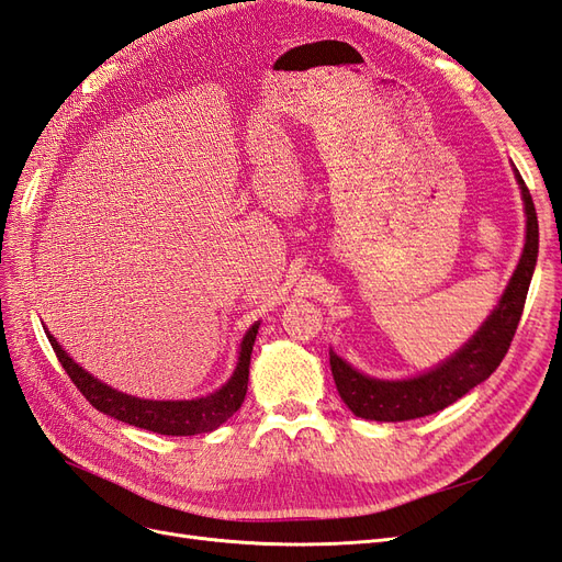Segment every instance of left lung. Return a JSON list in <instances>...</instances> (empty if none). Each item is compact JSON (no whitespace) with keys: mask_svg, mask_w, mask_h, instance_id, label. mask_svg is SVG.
<instances>
[{"mask_svg":"<svg viewBox=\"0 0 562 562\" xmlns=\"http://www.w3.org/2000/svg\"><path fill=\"white\" fill-rule=\"evenodd\" d=\"M516 180L520 184L527 215L525 248L520 262L497 307L492 310L479 333L462 349L434 370L407 380L368 378L363 372L351 368L347 361L339 359L335 351H330L335 386L356 417L375 422H405L415 417H427L469 394L473 386L485 382L497 370L516 335L539 252V225L535 203L518 171Z\"/></svg>","mask_w":562,"mask_h":562,"instance_id":"1","label":"left lung"}]
</instances>
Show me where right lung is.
I'll return each mask as SVG.
<instances>
[{
  "instance_id": "add662e5",
  "label": "right lung",
  "mask_w": 562,
  "mask_h": 562,
  "mask_svg": "<svg viewBox=\"0 0 562 562\" xmlns=\"http://www.w3.org/2000/svg\"><path fill=\"white\" fill-rule=\"evenodd\" d=\"M260 323H252L248 333L244 335L239 363L234 368V375L227 380V384L220 386L209 396L192 398V401H147L135 398L128 394H122L77 366L67 351L56 342V337L46 330V337L50 347H54L60 366L65 368L67 375L75 382V386L81 391L95 411L105 413L119 422L133 424L138 429L155 431L161 436H194V434H209L217 429L220 424H225L236 411H239L246 389H248V368H250V353L255 345V335H258Z\"/></svg>"
}]
</instances>
